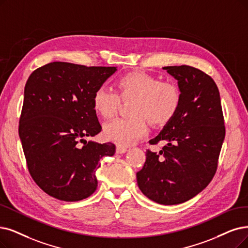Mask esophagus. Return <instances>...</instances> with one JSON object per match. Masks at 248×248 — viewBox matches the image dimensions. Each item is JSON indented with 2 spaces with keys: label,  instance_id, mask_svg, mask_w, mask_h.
Returning a JSON list of instances; mask_svg holds the SVG:
<instances>
[{
  "label": "esophagus",
  "instance_id": "esophagus-1",
  "mask_svg": "<svg viewBox=\"0 0 248 248\" xmlns=\"http://www.w3.org/2000/svg\"><path fill=\"white\" fill-rule=\"evenodd\" d=\"M116 152H117V154H124V153H126L127 152V147H124V146H117V148H116Z\"/></svg>",
  "mask_w": 248,
  "mask_h": 248
}]
</instances>
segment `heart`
<instances>
[{"label": "heart", "mask_w": 248, "mask_h": 248, "mask_svg": "<svg viewBox=\"0 0 248 248\" xmlns=\"http://www.w3.org/2000/svg\"><path fill=\"white\" fill-rule=\"evenodd\" d=\"M118 93L105 84L94 91L93 102L96 112L105 119L113 118L122 101H131L128 118H120L105 126L104 135L119 146H128L147 133V122L165 126L179 111L182 93L171 80L144 71H132L117 80Z\"/></svg>", "instance_id": "heart-1"}]
</instances>
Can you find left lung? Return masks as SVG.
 <instances>
[{"label": "left lung", "mask_w": 248, "mask_h": 248, "mask_svg": "<svg viewBox=\"0 0 248 248\" xmlns=\"http://www.w3.org/2000/svg\"><path fill=\"white\" fill-rule=\"evenodd\" d=\"M164 69L178 80L181 106L173 120L148 141L167 144L158 154L146 150L136 178L146 197L172 205L189 201L212 181L226 130L220 93L210 75L186 65Z\"/></svg>", "instance_id": "8db88e82"}]
</instances>
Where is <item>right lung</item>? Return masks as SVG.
<instances>
[{
  "label": "right lung",
  "instance_id": "obj_1",
  "mask_svg": "<svg viewBox=\"0 0 248 248\" xmlns=\"http://www.w3.org/2000/svg\"><path fill=\"white\" fill-rule=\"evenodd\" d=\"M116 67L53 62L34 70L25 84L19 136L29 174L46 194L78 202L96 189L95 172L112 142L86 141L100 133L93 96Z\"/></svg>",
  "mask_w": 248,
  "mask_h": 248
}]
</instances>
